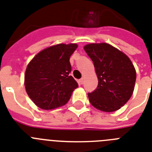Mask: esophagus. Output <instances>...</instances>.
<instances>
[{
	"mask_svg": "<svg viewBox=\"0 0 152 152\" xmlns=\"http://www.w3.org/2000/svg\"><path fill=\"white\" fill-rule=\"evenodd\" d=\"M79 83H80V84H83L84 83V78H81L80 80H79Z\"/></svg>",
	"mask_w": 152,
	"mask_h": 152,
	"instance_id": "esophagus-1",
	"label": "esophagus"
}]
</instances>
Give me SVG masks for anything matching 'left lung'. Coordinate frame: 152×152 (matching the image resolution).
<instances>
[{
  "label": "left lung",
  "instance_id": "left-lung-1",
  "mask_svg": "<svg viewBox=\"0 0 152 152\" xmlns=\"http://www.w3.org/2000/svg\"><path fill=\"white\" fill-rule=\"evenodd\" d=\"M83 49L94 63L99 84L88 94L91 104L103 112L121 109L132 96L137 79L127 55L106 42L90 43Z\"/></svg>",
  "mask_w": 152,
  "mask_h": 152
}]
</instances>
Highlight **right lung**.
<instances>
[{
  "instance_id": "obj_1",
  "label": "right lung",
  "mask_w": 152,
  "mask_h": 152,
  "mask_svg": "<svg viewBox=\"0 0 152 152\" xmlns=\"http://www.w3.org/2000/svg\"><path fill=\"white\" fill-rule=\"evenodd\" d=\"M76 43H60L41 50L28 63L24 75L27 95L38 107L53 110L69 102L78 83L72 76L69 58Z\"/></svg>"
}]
</instances>
